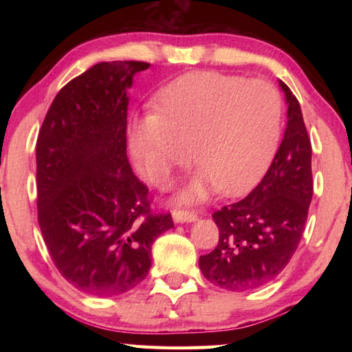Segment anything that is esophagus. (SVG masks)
<instances>
[{
	"label": "esophagus",
	"instance_id": "esophagus-1",
	"mask_svg": "<svg viewBox=\"0 0 352 352\" xmlns=\"http://www.w3.org/2000/svg\"><path fill=\"white\" fill-rule=\"evenodd\" d=\"M172 216H174L175 222H194V220H197L199 214L195 211H190V210H184V208H174V211H172Z\"/></svg>",
	"mask_w": 352,
	"mask_h": 352
}]
</instances>
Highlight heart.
Wrapping results in <instances>:
<instances>
[{
  "label": "heart",
  "mask_w": 352,
  "mask_h": 352,
  "mask_svg": "<svg viewBox=\"0 0 352 352\" xmlns=\"http://www.w3.org/2000/svg\"><path fill=\"white\" fill-rule=\"evenodd\" d=\"M281 124V98L262 79L192 73L172 82L153 104V115L135 122L130 146L142 174L164 183L192 153L204 177L184 200L204 197L208 182L223 192L252 183L269 157Z\"/></svg>",
  "instance_id": "1"
}]
</instances>
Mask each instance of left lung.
Listing matches in <instances>:
<instances>
[{"mask_svg":"<svg viewBox=\"0 0 352 352\" xmlns=\"http://www.w3.org/2000/svg\"><path fill=\"white\" fill-rule=\"evenodd\" d=\"M287 100V127L269 170L245 199L212 214L217 247L200 256L204 276L219 287L243 292L275 279L305 233L314 194L312 146L298 99L279 82Z\"/></svg>","mask_w":352,"mask_h":352,"instance_id":"1","label":"left lung"}]
</instances>
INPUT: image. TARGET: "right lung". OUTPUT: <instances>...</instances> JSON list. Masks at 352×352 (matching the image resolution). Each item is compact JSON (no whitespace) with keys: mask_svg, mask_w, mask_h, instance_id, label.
Listing matches in <instances>:
<instances>
[{"mask_svg":"<svg viewBox=\"0 0 352 352\" xmlns=\"http://www.w3.org/2000/svg\"><path fill=\"white\" fill-rule=\"evenodd\" d=\"M146 62H100L69 80L37 138V211L57 270L85 294L116 296L147 276L152 245L174 226L152 211L127 160V90Z\"/></svg>","mask_w":352,"mask_h":352,"instance_id":"right-lung-1","label":"right lung"}]
</instances>
